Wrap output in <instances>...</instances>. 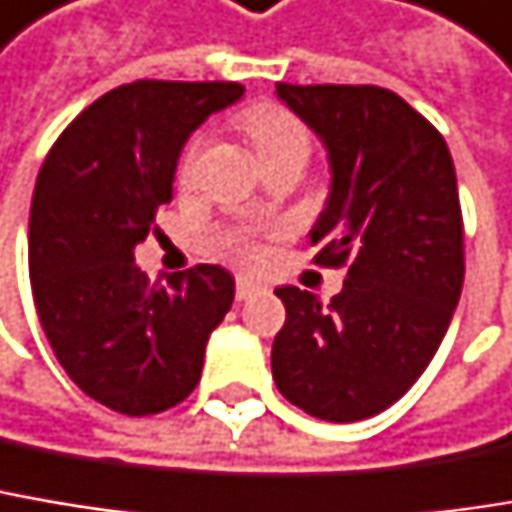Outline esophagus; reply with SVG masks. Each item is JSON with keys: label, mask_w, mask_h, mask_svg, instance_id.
<instances>
[{"label": "esophagus", "mask_w": 512, "mask_h": 512, "mask_svg": "<svg viewBox=\"0 0 512 512\" xmlns=\"http://www.w3.org/2000/svg\"><path fill=\"white\" fill-rule=\"evenodd\" d=\"M260 290H263V287H260L257 281H252V278H237V299H240V302L252 299Z\"/></svg>", "instance_id": "obj_1"}]
</instances>
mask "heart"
Segmentation results:
<instances>
[{"mask_svg":"<svg viewBox=\"0 0 512 512\" xmlns=\"http://www.w3.org/2000/svg\"><path fill=\"white\" fill-rule=\"evenodd\" d=\"M243 131L252 140L263 169L287 161L307 163V158H310V131H307V125L293 111H287L281 105H255V108H249L243 114ZM199 146H202V140H193L187 146V152L181 158V178L190 175L193 161L199 155ZM222 246H225L228 255L237 257L240 263H252L257 257L255 243L243 231L228 234L222 240Z\"/></svg>","mask_w":512,"mask_h":512,"instance_id":"obj_1","label":"heart"}]
</instances>
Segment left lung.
I'll return each mask as SVG.
<instances>
[{"instance_id":"obj_1","label":"left lung","mask_w":512,"mask_h":512,"mask_svg":"<svg viewBox=\"0 0 512 512\" xmlns=\"http://www.w3.org/2000/svg\"><path fill=\"white\" fill-rule=\"evenodd\" d=\"M328 149L331 193L310 246L346 266L322 304L278 287L272 343L281 395L325 422H360L395 404L440 349L463 290V216L442 134L372 84H275Z\"/></svg>"}]
</instances>
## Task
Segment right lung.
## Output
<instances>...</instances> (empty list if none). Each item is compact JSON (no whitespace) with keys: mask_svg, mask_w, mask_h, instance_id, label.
I'll return each instance as SVG.
<instances>
[{"mask_svg":"<svg viewBox=\"0 0 512 512\" xmlns=\"http://www.w3.org/2000/svg\"><path fill=\"white\" fill-rule=\"evenodd\" d=\"M234 81H134L67 125L40 166L28 219L34 307L58 363L81 393L125 416L175 407L202 378L210 331L234 302L222 266L149 284L134 246L172 202L178 155Z\"/></svg>","mask_w":512,"mask_h":512,"instance_id":"right-lung-1","label":"right lung"}]
</instances>
